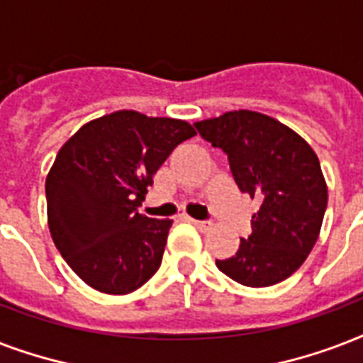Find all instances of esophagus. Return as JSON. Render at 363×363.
Segmentation results:
<instances>
[{
  "mask_svg": "<svg viewBox=\"0 0 363 363\" xmlns=\"http://www.w3.org/2000/svg\"><path fill=\"white\" fill-rule=\"evenodd\" d=\"M189 221H191V223H193V225L199 227V229H202V231H206V229H210V227H212V221L193 220V218H189Z\"/></svg>",
  "mask_w": 363,
  "mask_h": 363,
  "instance_id": "esophagus-1",
  "label": "esophagus"
}]
</instances>
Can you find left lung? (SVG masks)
Segmentation results:
<instances>
[{"label":"left lung","mask_w":363,"mask_h":363,"mask_svg":"<svg viewBox=\"0 0 363 363\" xmlns=\"http://www.w3.org/2000/svg\"><path fill=\"white\" fill-rule=\"evenodd\" d=\"M195 126L225 151L238 189L259 201L248 238H240L237 254L216 259V265L248 288L282 282L307 259L324 221L328 185L318 157L289 126L250 109Z\"/></svg>","instance_id":"8db88e82"}]
</instances>
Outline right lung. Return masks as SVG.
I'll return each instance as SVG.
<instances>
[{
  "label": "right lung",
  "instance_id": "add662e5",
  "mask_svg": "<svg viewBox=\"0 0 363 363\" xmlns=\"http://www.w3.org/2000/svg\"><path fill=\"white\" fill-rule=\"evenodd\" d=\"M195 134L187 121L121 109L62 145L45 182L49 231L91 288L125 296L161 267L172 221L151 220L138 206L174 147Z\"/></svg>",
  "mask_w": 363,
  "mask_h": 363
}]
</instances>
